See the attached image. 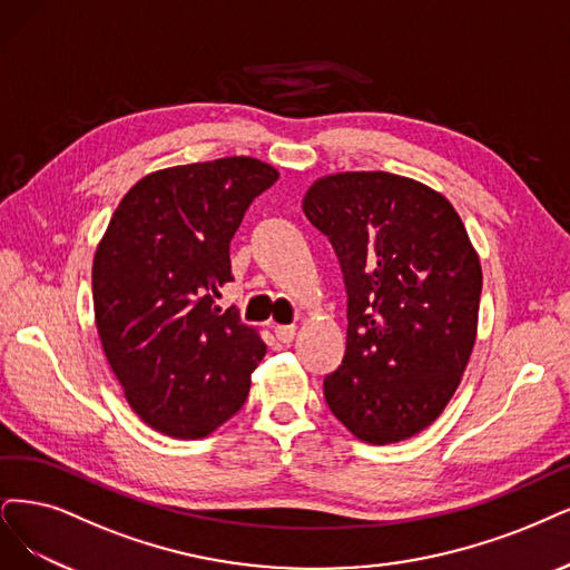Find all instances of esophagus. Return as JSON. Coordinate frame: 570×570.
I'll return each instance as SVG.
<instances>
[{"label": "esophagus", "instance_id": "esophagus-1", "mask_svg": "<svg viewBox=\"0 0 570 570\" xmlns=\"http://www.w3.org/2000/svg\"><path fill=\"white\" fill-rule=\"evenodd\" d=\"M274 335H277L279 343H291L296 338V326H274Z\"/></svg>", "mask_w": 570, "mask_h": 570}]
</instances>
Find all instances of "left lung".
Here are the masks:
<instances>
[{
	"label": "left lung",
	"instance_id": "8db88e82",
	"mask_svg": "<svg viewBox=\"0 0 570 570\" xmlns=\"http://www.w3.org/2000/svg\"><path fill=\"white\" fill-rule=\"evenodd\" d=\"M347 288V347L324 377L331 413L385 446L430 428L476 341L481 265L453 204L387 171L317 178L303 197Z\"/></svg>",
	"mask_w": 570,
	"mask_h": 570
}]
</instances>
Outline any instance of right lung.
<instances>
[{"label":"right lung","instance_id":"right-lung-1","mask_svg":"<svg viewBox=\"0 0 570 570\" xmlns=\"http://www.w3.org/2000/svg\"><path fill=\"white\" fill-rule=\"evenodd\" d=\"M279 171L253 157L161 168L124 195L94 256L100 345L134 413L176 439L235 415L267 347L216 298L229 242Z\"/></svg>","mask_w":570,"mask_h":570}]
</instances>
